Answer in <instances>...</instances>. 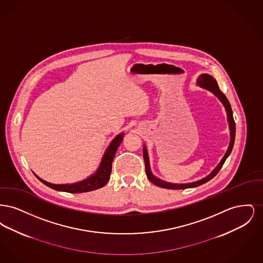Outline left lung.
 <instances>
[{"mask_svg": "<svg viewBox=\"0 0 263 263\" xmlns=\"http://www.w3.org/2000/svg\"><path fill=\"white\" fill-rule=\"evenodd\" d=\"M197 86H199L200 88H205L209 91H211L214 93L219 100L222 102V104L225 107L226 112H227V120L229 123V128H230V135H231V140H230V144L228 147V150L226 152L224 157L222 158L221 162L218 163V165L214 168L212 173L210 175L205 176L204 178L199 179L197 181H193V182H189V183H172V182H167L162 180L160 178H158L157 176L153 175L152 171H151L150 160H149V155H148V150L146 148V146H143V155H144V161H145V166H146V174L149 178L151 182H153L155 185L159 186V187L167 188V189H185V188H192L199 186L201 184L209 181L210 179H212L215 175L219 173V171L221 170V167L223 166V164L226 162L227 158L230 156L231 152L233 150L234 147V143H235V137H236V123L233 117V110L231 107V104L229 102L228 99L226 98L225 95L220 90V88L218 87V84L216 82V80L213 78L212 76L208 75V74H202L198 77L197 79Z\"/></svg>", "mask_w": 263, "mask_h": 263, "instance_id": "1", "label": "left lung"}]
</instances>
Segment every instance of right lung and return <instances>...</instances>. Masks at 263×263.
<instances>
[{"label":"right lung","instance_id":"1","mask_svg":"<svg viewBox=\"0 0 263 263\" xmlns=\"http://www.w3.org/2000/svg\"><path fill=\"white\" fill-rule=\"evenodd\" d=\"M124 133L118 134L115 138H113L111 143L107 147L105 151L100 165L98 170L96 171L95 174L88 176V178L83 179L79 182L75 183H66V184H54L50 183L48 181H45L44 179L40 178L38 175H35L38 179L44 183L46 186L52 188L57 191H64V192H69V193H83V192H88L92 191L96 189H99L102 186H104L111 174V167H112L113 159L115 156V153L117 151V148L121 144L123 140Z\"/></svg>","mask_w":263,"mask_h":263}]
</instances>
